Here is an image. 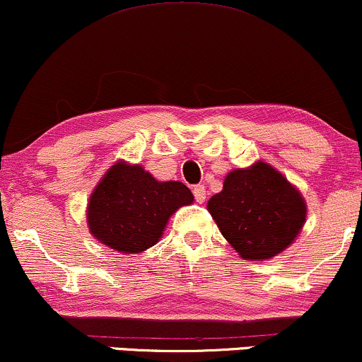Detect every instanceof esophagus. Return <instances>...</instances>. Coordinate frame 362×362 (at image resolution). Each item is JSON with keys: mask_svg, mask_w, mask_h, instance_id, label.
<instances>
[{"mask_svg": "<svg viewBox=\"0 0 362 362\" xmlns=\"http://www.w3.org/2000/svg\"><path fill=\"white\" fill-rule=\"evenodd\" d=\"M193 194H194V199H197L198 203H203L206 199V188L203 185H197L193 188Z\"/></svg>", "mask_w": 362, "mask_h": 362, "instance_id": "esophagus-1", "label": "esophagus"}]
</instances>
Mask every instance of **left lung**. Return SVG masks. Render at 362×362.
<instances>
[{
	"mask_svg": "<svg viewBox=\"0 0 362 362\" xmlns=\"http://www.w3.org/2000/svg\"><path fill=\"white\" fill-rule=\"evenodd\" d=\"M208 211L242 259L274 257L295 240L307 216L301 194L266 163L228 174Z\"/></svg>",
	"mask_w": 362,
	"mask_h": 362,
	"instance_id": "obj_1",
	"label": "left lung"
}]
</instances>
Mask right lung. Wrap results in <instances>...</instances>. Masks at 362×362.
Instances as JSON below:
<instances>
[{
	"instance_id": "add662e5",
	"label": "right lung",
	"mask_w": 362,
	"mask_h": 362,
	"mask_svg": "<svg viewBox=\"0 0 362 362\" xmlns=\"http://www.w3.org/2000/svg\"><path fill=\"white\" fill-rule=\"evenodd\" d=\"M193 203L188 186L160 182L140 165L117 163L93 191L88 206L89 230L118 252H142L163 235L169 216Z\"/></svg>"
}]
</instances>
